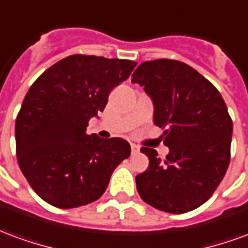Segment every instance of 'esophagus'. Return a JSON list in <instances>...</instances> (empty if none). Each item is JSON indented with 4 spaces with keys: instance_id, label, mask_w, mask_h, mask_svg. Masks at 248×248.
Segmentation results:
<instances>
[{
    "instance_id": "esophagus-1",
    "label": "esophagus",
    "mask_w": 248,
    "mask_h": 248,
    "mask_svg": "<svg viewBox=\"0 0 248 248\" xmlns=\"http://www.w3.org/2000/svg\"><path fill=\"white\" fill-rule=\"evenodd\" d=\"M140 147L138 145H135V143H131V153L133 154H137V153H140Z\"/></svg>"
}]
</instances>
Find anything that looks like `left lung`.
Listing matches in <instances>:
<instances>
[{
	"label": "left lung",
	"instance_id": "obj_1",
	"mask_svg": "<svg viewBox=\"0 0 248 248\" xmlns=\"http://www.w3.org/2000/svg\"><path fill=\"white\" fill-rule=\"evenodd\" d=\"M133 83L154 105V124L165 129L166 159L142 147L149 167L135 177L147 204L183 214L199 207L222 182L230 163L232 121L220 93L191 66L172 60L140 63Z\"/></svg>",
	"mask_w": 248,
	"mask_h": 248
}]
</instances>
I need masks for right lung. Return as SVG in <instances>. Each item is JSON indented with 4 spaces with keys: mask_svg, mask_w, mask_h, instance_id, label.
<instances>
[{
    "mask_svg": "<svg viewBox=\"0 0 248 248\" xmlns=\"http://www.w3.org/2000/svg\"><path fill=\"white\" fill-rule=\"evenodd\" d=\"M135 65L74 54L54 63L30 86L16 119L17 159L45 202L73 208L97 201L114 169L130 156L127 140L89 135L86 127Z\"/></svg>",
    "mask_w": 248,
    "mask_h": 248,
    "instance_id": "add662e5",
    "label": "right lung"
}]
</instances>
